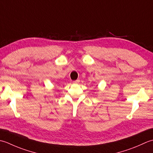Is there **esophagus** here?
Listing matches in <instances>:
<instances>
[{
    "mask_svg": "<svg viewBox=\"0 0 153 153\" xmlns=\"http://www.w3.org/2000/svg\"><path fill=\"white\" fill-rule=\"evenodd\" d=\"M80 82V80L79 79H77V80H74V81H73V83L74 84H78V83H79Z\"/></svg>",
    "mask_w": 153,
    "mask_h": 153,
    "instance_id": "1",
    "label": "esophagus"
}]
</instances>
